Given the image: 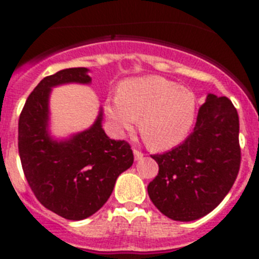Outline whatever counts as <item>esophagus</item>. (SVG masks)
<instances>
[{"instance_id": "34e87169", "label": "esophagus", "mask_w": 259, "mask_h": 259, "mask_svg": "<svg viewBox=\"0 0 259 259\" xmlns=\"http://www.w3.org/2000/svg\"><path fill=\"white\" fill-rule=\"evenodd\" d=\"M134 155H135V161H140L144 158V153H141L140 150L134 149Z\"/></svg>"}]
</instances>
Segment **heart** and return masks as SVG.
I'll return each mask as SVG.
<instances>
[{
	"mask_svg": "<svg viewBox=\"0 0 259 259\" xmlns=\"http://www.w3.org/2000/svg\"><path fill=\"white\" fill-rule=\"evenodd\" d=\"M197 97L191 89L161 76L127 80L116 97L105 104V114L119 134L134 131L140 119L144 140L155 150H167L188 137L197 115Z\"/></svg>",
	"mask_w": 259,
	"mask_h": 259,
	"instance_id": "obj_1",
	"label": "heart"
}]
</instances>
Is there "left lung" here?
<instances>
[{
    "label": "left lung",
    "instance_id": "obj_1",
    "mask_svg": "<svg viewBox=\"0 0 259 259\" xmlns=\"http://www.w3.org/2000/svg\"><path fill=\"white\" fill-rule=\"evenodd\" d=\"M239 128L232 102L209 93L184 143L152 155L159 170L148 193L162 214L172 221H196L223 201L240 170Z\"/></svg>",
    "mask_w": 259,
    "mask_h": 259
}]
</instances>
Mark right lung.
I'll list each match as a JSON object with an SVG mask.
<instances>
[{"label":"right lung","mask_w":259,"mask_h":259,"mask_svg":"<svg viewBox=\"0 0 259 259\" xmlns=\"http://www.w3.org/2000/svg\"><path fill=\"white\" fill-rule=\"evenodd\" d=\"M85 67L66 68L44 77L27 98L19 116L18 149L28 185L50 211L81 221L101 209L118 176L134 163L131 146L102 130V109L88 130L66 140L49 135V96L61 84H89Z\"/></svg>","instance_id":"right-lung-1"}]
</instances>
